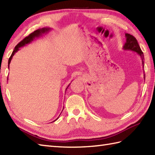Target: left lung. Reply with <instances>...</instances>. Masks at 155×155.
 <instances>
[{
  "label": "left lung",
  "mask_w": 155,
  "mask_h": 155,
  "mask_svg": "<svg viewBox=\"0 0 155 155\" xmlns=\"http://www.w3.org/2000/svg\"><path fill=\"white\" fill-rule=\"evenodd\" d=\"M125 37L127 38V40L123 47V48L124 50H129L136 52L141 57V59H142V64L144 67V54L143 51H141L140 46L139 43H138L136 38L133 37V35L128 33L125 34ZM144 79L145 80V74H144Z\"/></svg>",
  "instance_id": "1"
}]
</instances>
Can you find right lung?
Masks as SVG:
<instances>
[{"mask_svg":"<svg viewBox=\"0 0 155 155\" xmlns=\"http://www.w3.org/2000/svg\"><path fill=\"white\" fill-rule=\"evenodd\" d=\"M50 30H51L50 28H39V29H38V30L34 31L33 32H32V33L29 35L28 36V37H25L24 39H23L22 41H21V42H20L15 47L14 51H13L11 56V57H10V58H9V59H8V68H9V64H10V63H11V59H12V57H13V56H14V54L16 53V52L19 50V48H21V47H23V46H25V45H26L27 44L30 43V42H31L32 41H33L35 38L40 37V36L42 35V34L47 33V32H48L49 31H50ZM69 85H70V84H68V86H69ZM68 86L67 87V88H66V91H67V89L68 88ZM58 118V117L56 120H57ZM55 120H54V121H55ZM54 121H53V122H54Z\"/></svg>","mask_w":155,"mask_h":155,"instance_id":"obj_1","label":"right lung"}]
</instances>
